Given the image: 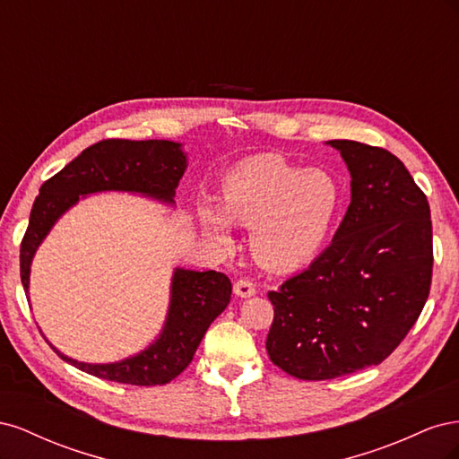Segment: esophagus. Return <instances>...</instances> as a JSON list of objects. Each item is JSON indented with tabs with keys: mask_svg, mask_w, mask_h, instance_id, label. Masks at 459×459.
I'll return each mask as SVG.
<instances>
[{
	"mask_svg": "<svg viewBox=\"0 0 459 459\" xmlns=\"http://www.w3.org/2000/svg\"><path fill=\"white\" fill-rule=\"evenodd\" d=\"M233 293L241 299H247V297H253L256 293V287L251 280H248V277H241V280L235 281Z\"/></svg>",
	"mask_w": 459,
	"mask_h": 459,
	"instance_id": "obj_1",
	"label": "esophagus"
}]
</instances>
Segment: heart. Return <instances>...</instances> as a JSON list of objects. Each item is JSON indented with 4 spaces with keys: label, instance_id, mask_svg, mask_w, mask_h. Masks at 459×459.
Returning a JSON list of instances; mask_svg holds the SVG:
<instances>
[{
    "label": "heart",
    "instance_id": "b5f03b06",
    "mask_svg": "<svg viewBox=\"0 0 459 459\" xmlns=\"http://www.w3.org/2000/svg\"><path fill=\"white\" fill-rule=\"evenodd\" d=\"M221 212L199 208L203 226L221 243L230 241L228 220L251 228L255 256L272 270H293L324 247L341 208L337 179L324 170L258 155L230 170L221 182Z\"/></svg>",
    "mask_w": 459,
    "mask_h": 459
}]
</instances>
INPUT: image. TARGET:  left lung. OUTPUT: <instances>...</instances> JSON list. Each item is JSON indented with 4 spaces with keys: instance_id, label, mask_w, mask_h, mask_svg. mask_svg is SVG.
Returning <instances> with one entry per match:
<instances>
[{
    "instance_id": "left-lung-1",
    "label": "left lung",
    "mask_w": 459,
    "mask_h": 459,
    "mask_svg": "<svg viewBox=\"0 0 459 459\" xmlns=\"http://www.w3.org/2000/svg\"><path fill=\"white\" fill-rule=\"evenodd\" d=\"M352 201L325 251L268 290V356L290 377L325 381L377 366L406 339L433 277L427 195L391 151L331 140Z\"/></svg>"
}]
</instances>
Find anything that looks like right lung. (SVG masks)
<instances>
[{"label": "right lung", "mask_w": 459, "mask_h": 459, "mask_svg": "<svg viewBox=\"0 0 459 459\" xmlns=\"http://www.w3.org/2000/svg\"><path fill=\"white\" fill-rule=\"evenodd\" d=\"M186 155L179 143L166 140H103L82 151L61 172L39 187L30 212L29 228L21 243V281L29 293L30 262L38 245L46 238L66 208L80 195L95 191H137L170 201L184 176ZM231 299V281L214 270H176L172 281L170 312L160 339L147 351L117 364H82L57 352L65 362L93 377L124 385L155 386L176 379L193 359L204 333L224 312Z\"/></svg>", "instance_id": "add662e5"}]
</instances>
